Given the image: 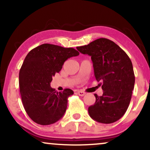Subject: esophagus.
<instances>
[{
  "label": "esophagus",
  "instance_id": "34e87169",
  "mask_svg": "<svg viewBox=\"0 0 150 150\" xmlns=\"http://www.w3.org/2000/svg\"><path fill=\"white\" fill-rule=\"evenodd\" d=\"M76 93L78 94V95H79L80 96H83L86 94L85 92L82 91H76Z\"/></svg>",
  "mask_w": 150,
  "mask_h": 150
}]
</instances>
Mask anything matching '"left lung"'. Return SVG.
<instances>
[{"mask_svg":"<svg viewBox=\"0 0 150 150\" xmlns=\"http://www.w3.org/2000/svg\"><path fill=\"white\" fill-rule=\"evenodd\" d=\"M76 48L91 57L96 79L102 82L99 85L103 95L94 94L96 102L88 108L89 116L102 124L115 122L126 112L134 89L135 77L130 59L118 45L106 38Z\"/></svg>","mask_w":150,"mask_h":150,"instance_id":"obj_1","label":"left lung"}]
</instances>
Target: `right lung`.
Instances as JSON below:
<instances>
[{"mask_svg": "<svg viewBox=\"0 0 150 150\" xmlns=\"http://www.w3.org/2000/svg\"><path fill=\"white\" fill-rule=\"evenodd\" d=\"M79 55L72 48L44 44L28 53L19 73L20 91L26 113L34 122L50 125L57 122L66 110L71 89L55 91L50 83L67 59Z\"/></svg>", "mask_w": 150, "mask_h": 150, "instance_id": "1", "label": "right lung"}]
</instances>
